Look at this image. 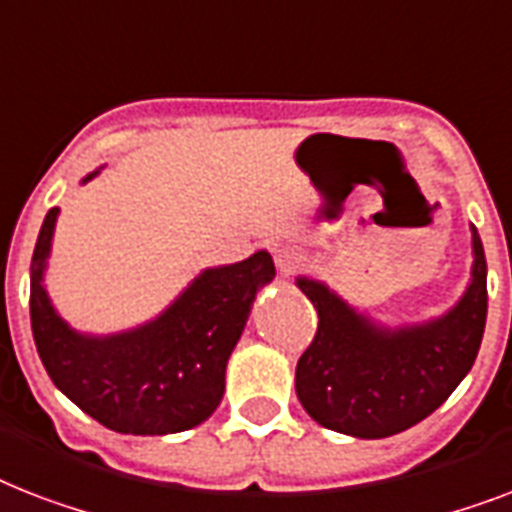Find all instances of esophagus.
Here are the masks:
<instances>
[{
    "label": "esophagus",
    "instance_id": "34e87169",
    "mask_svg": "<svg viewBox=\"0 0 512 512\" xmlns=\"http://www.w3.org/2000/svg\"><path fill=\"white\" fill-rule=\"evenodd\" d=\"M303 252L297 247H289V244H284V247L276 249V268H279L284 276H289V273H295L300 265H303Z\"/></svg>",
    "mask_w": 512,
    "mask_h": 512
}]
</instances>
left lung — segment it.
Listing matches in <instances>:
<instances>
[{"label":"left lung","instance_id":"obj_1","mask_svg":"<svg viewBox=\"0 0 512 512\" xmlns=\"http://www.w3.org/2000/svg\"><path fill=\"white\" fill-rule=\"evenodd\" d=\"M473 279L428 324L377 327L321 281L297 279L319 329L297 361V398L313 420L356 438H388L433 414L476 361L486 327V257L473 228Z\"/></svg>","mask_w":512,"mask_h":512}]
</instances>
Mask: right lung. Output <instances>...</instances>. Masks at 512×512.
I'll use <instances>...</instances> for the list:
<instances>
[{
    "label": "right lung",
    "mask_w": 512,
    "mask_h": 512,
    "mask_svg": "<svg viewBox=\"0 0 512 512\" xmlns=\"http://www.w3.org/2000/svg\"><path fill=\"white\" fill-rule=\"evenodd\" d=\"M55 220L58 207L44 217L31 257V329L55 388L116 433L167 436L201 425L223 398L225 364L255 292L276 276L273 257L260 249L241 263L207 268L159 319L90 337L60 319L42 284Z\"/></svg>",
    "instance_id": "add662e5"
}]
</instances>
